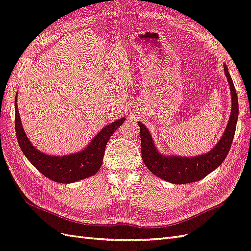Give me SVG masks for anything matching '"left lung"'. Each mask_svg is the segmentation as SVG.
<instances>
[{
	"instance_id": "1",
	"label": "left lung",
	"mask_w": 251,
	"mask_h": 251,
	"mask_svg": "<svg viewBox=\"0 0 251 251\" xmlns=\"http://www.w3.org/2000/svg\"><path fill=\"white\" fill-rule=\"evenodd\" d=\"M224 70L231 91V114L222 138L207 153L196 156L162 154L156 149L149 130L143 125V122H138L143 161L150 172L158 178L174 183V184H186V183L196 182L203 179L213 170H215L227 157L236 129L238 100L233 81L226 65H224Z\"/></svg>"
}]
</instances>
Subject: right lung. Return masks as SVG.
Wrapping results in <instances>:
<instances>
[{"mask_svg": "<svg viewBox=\"0 0 251 251\" xmlns=\"http://www.w3.org/2000/svg\"><path fill=\"white\" fill-rule=\"evenodd\" d=\"M15 98L16 135L22 152L37 170L52 181L58 183H73L96 175L102 165L105 147L114 132L126 121L120 118L112 122L97 134L84 150L68 155H49L29 142L21 124L19 109Z\"/></svg>", "mask_w": 251, "mask_h": 251, "instance_id": "right-lung-1", "label": "right lung"}]
</instances>
